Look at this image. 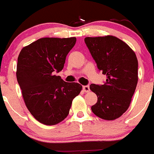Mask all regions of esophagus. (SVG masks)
Here are the masks:
<instances>
[{
  "label": "esophagus",
  "instance_id": "obj_1",
  "mask_svg": "<svg viewBox=\"0 0 154 154\" xmlns=\"http://www.w3.org/2000/svg\"><path fill=\"white\" fill-rule=\"evenodd\" d=\"M83 90H84V92H86V93H87V92L90 91V87H89L88 85L84 86V87H83Z\"/></svg>",
  "mask_w": 154,
  "mask_h": 154
}]
</instances>
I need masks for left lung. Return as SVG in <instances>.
I'll list each match as a JSON object with an SVG mask.
<instances>
[{
	"instance_id": "obj_1",
	"label": "left lung",
	"mask_w": 154,
	"mask_h": 154,
	"mask_svg": "<svg viewBox=\"0 0 154 154\" xmlns=\"http://www.w3.org/2000/svg\"><path fill=\"white\" fill-rule=\"evenodd\" d=\"M84 41L98 69L107 77L103 85L90 86L98 98L92 106V112L105 120H115L127 111L137 87L136 54L125 42L113 35L86 37Z\"/></svg>"
}]
</instances>
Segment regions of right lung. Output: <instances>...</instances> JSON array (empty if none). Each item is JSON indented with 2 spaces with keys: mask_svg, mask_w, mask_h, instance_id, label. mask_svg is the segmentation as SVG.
<instances>
[{
  "mask_svg": "<svg viewBox=\"0 0 154 154\" xmlns=\"http://www.w3.org/2000/svg\"><path fill=\"white\" fill-rule=\"evenodd\" d=\"M77 38H42L23 48L18 56L17 79L27 109L46 125L61 122L68 116L72 101L82 86L67 83L55 73L64 67Z\"/></svg>",
  "mask_w": 154,
  "mask_h": 154,
  "instance_id": "add662e5",
  "label": "right lung"
}]
</instances>
